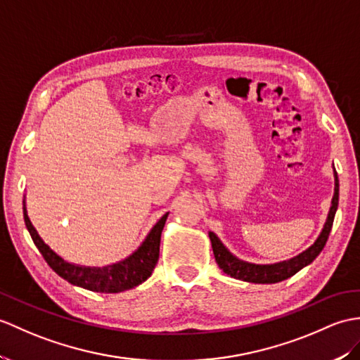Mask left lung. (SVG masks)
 Segmentation results:
<instances>
[{
  "mask_svg": "<svg viewBox=\"0 0 360 360\" xmlns=\"http://www.w3.org/2000/svg\"><path fill=\"white\" fill-rule=\"evenodd\" d=\"M338 204H339V179H338L336 170H334V195L331 199L330 212L327 216V221L323 224L321 235L317 236V239L314 240V244L311 247H308L305 252L288 259V261L261 265V264L245 262L242 261V259L236 257L235 255H231L229 252V248L222 244L221 239L216 236L213 231H208V238L212 240V248H213L216 262H218L219 269L224 273H227L229 276H231V278L239 279V281L253 282V283H276V282L285 281L291 278L293 274H296L299 270H302L308 264H311L314 259L319 256L322 248L325 247V244H327V239L333 227L334 214H336V210H338Z\"/></svg>",
  "mask_w": 360,
  "mask_h": 360,
  "instance_id": "left-lung-1",
  "label": "left lung"
}]
</instances>
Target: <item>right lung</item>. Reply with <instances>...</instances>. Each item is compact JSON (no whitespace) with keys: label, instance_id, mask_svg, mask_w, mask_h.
<instances>
[{"label":"right lung","instance_id":"obj_1","mask_svg":"<svg viewBox=\"0 0 360 360\" xmlns=\"http://www.w3.org/2000/svg\"><path fill=\"white\" fill-rule=\"evenodd\" d=\"M22 210L24 222H26L30 236L33 242H35L37 248L39 250V253L46 259L50 269L67 282H70L72 285L96 291V293H120V291L135 288L139 283L150 278V274L153 273V269L158 262V257H160L161 233L165 225L167 216H169V213H165L153 225V229L150 230L144 242L129 257L105 266H84L64 261L60 255H56L41 239L27 216L26 198H24Z\"/></svg>","mask_w":360,"mask_h":360}]
</instances>
